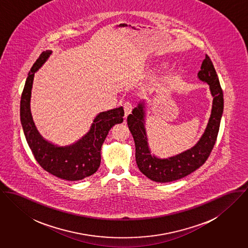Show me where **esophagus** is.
<instances>
[{
	"label": "esophagus",
	"instance_id": "obj_1",
	"mask_svg": "<svg viewBox=\"0 0 248 248\" xmlns=\"http://www.w3.org/2000/svg\"><path fill=\"white\" fill-rule=\"evenodd\" d=\"M132 105H131V103H129V102H126V103H124V115H125V117H127L131 112H132Z\"/></svg>",
	"mask_w": 248,
	"mask_h": 248
}]
</instances>
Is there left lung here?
<instances>
[{
	"label": "left lung",
	"mask_w": 248,
	"mask_h": 248,
	"mask_svg": "<svg viewBox=\"0 0 248 248\" xmlns=\"http://www.w3.org/2000/svg\"><path fill=\"white\" fill-rule=\"evenodd\" d=\"M198 77L209 84L213 104L205 131L190 149L167 159H159L151 155L144 127L143 103L139 104L127 117V124L135 141L138 167L143 175L154 182L169 183L189 175L206 162L215 145L223 111V94L217 72L208 55H205L202 62Z\"/></svg>",
	"instance_id": "left-lung-1"
}]
</instances>
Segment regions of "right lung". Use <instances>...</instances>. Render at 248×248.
Returning <instances> with one entry per match:
<instances>
[{
    "label": "right lung",
    "mask_w": 248,
    "mask_h": 248,
    "mask_svg": "<svg viewBox=\"0 0 248 248\" xmlns=\"http://www.w3.org/2000/svg\"><path fill=\"white\" fill-rule=\"evenodd\" d=\"M52 51H44L28 73L22 97L20 116L28 145L38 164L46 171L66 181H80L93 175L101 165V148L111 127L124 121V108L101 112L93 121L90 130L77 142L57 146L38 132L30 112V97L35 72Z\"/></svg>",
    "instance_id": "obj_1"
}]
</instances>
